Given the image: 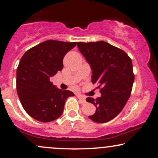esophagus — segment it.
Listing matches in <instances>:
<instances>
[{
	"label": "esophagus",
	"mask_w": 158,
	"mask_h": 158,
	"mask_svg": "<svg viewBox=\"0 0 158 158\" xmlns=\"http://www.w3.org/2000/svg\"><path fill=\"white\" fill-rule=\"evenodd\" d=\"M77 97L78 98V99L80 101H81V102L83 103H86V100H85V98L83 96H82L81 94H77Z\"/></svg>",
	"instance_id": "1"
}]
</instances>
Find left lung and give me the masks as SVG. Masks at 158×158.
<instances>
[{"label":"left lung","instance_id":"left-lung-1","mask_svg":"<svg viewBox=\"0 0 158 158\" xmlns=\"http://www.w3.org/2000/svg\"><path fill=\"white\" fill-rule=\"evenodd\" d=\"M77 46L91 68L93 84L101 88V97L86 98L96 108V113L88 118L97 123L109 122L122 111L130 97L135 81L131 58L103 41L80 42Z\"/></svg>","mask_w":158,"mask_h":158}]
</instances>
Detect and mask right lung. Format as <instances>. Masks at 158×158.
Wrapping results in <instances>:
<instances>
[{
	"instance_id": "1",
	"label": "right lung",
	"mask_w": 158,
	"mask_h": 158,
	"mask_svg": "<svg viewBox=\"0 0 158 158\" xmlns=\"http://www.w3.org/2000/svg\"><path fill=\"white\" fill-rule=\"evenodd\" d=\"M77 42L47 40L29 49L19 62L16 90L23 109L34 119L50 122L59 118L73 92L58 89L49 81L61 71L63 58Z\"/></svg>"
}]
</instances>
